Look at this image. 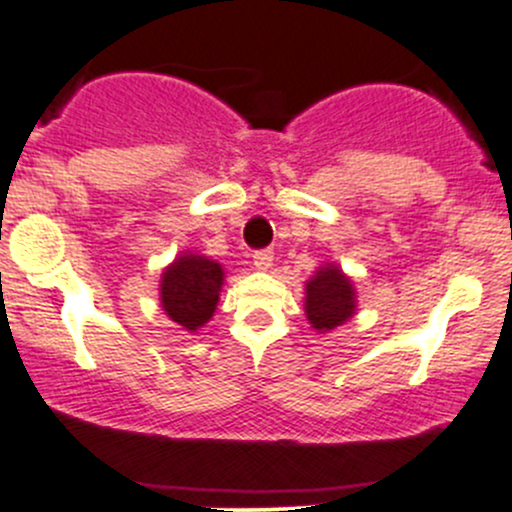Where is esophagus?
<instances>
[{
	"mask_svg": "<svg viewBox=\"0 0 512 512\" xmlns=\"http://www.w3.org/2000/svg\"><path fill=\"white\" fill-rule=\"evenodd\" d=\"M252 260H255L257 270H270L272 260H275V252H272V250H257L255 255H252Z\"/></svg>",
	"mask_w": 512,
	"mask_h": 512,
	"instance_id": "esophagus-1",
	"label": "esophagus"
}]
</instances>
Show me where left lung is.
<instances>
[{
  "label": "left lung",
  "mask_w": 512,
  "mask_h": 512,
  "mask_svg": "<svg viewBox=\"0 0 512 512\" xmlns=\"http://www.w3.org/2000/svg\"><path fill=\"white\" fill-rule=\"evenodd\" d=\"M354 287L344 277L342 270L334 265L322 267L312 280L307 282V299H304V312L309 324L319 332L339 327L354 314Z\"/></svg>",
  "instance_id": "obj_1"
}]
</instances>
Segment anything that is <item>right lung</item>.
<instances>
[{
  "label": "right lung",
  "instance_id": "1",
  "mask_svg": "<svg viewBox=\"0 0 512 512\" xmlns=\"http://www.w3.org/2000/svg\"><path fill=\"white\" fill-rule=\"evenodd\" d=\"M223 267L203 255H183L163 272L160 302L165 314L188 332L203 327L215 312Z\"/></svg>",
  "mask_w": 512,
  "mask_h": 512
}]
</instances>
